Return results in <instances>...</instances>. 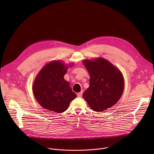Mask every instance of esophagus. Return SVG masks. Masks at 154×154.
Segmentation results:
<instances>
[{"instance_id":"34e87169","label":"esophagus","mask_w":154,"mask_h":154,"mask_svg":"<svg viewBox=\"0 0 154 154\" xmlns=\"http://www.w3.org/2000/svg\"><path fill=\"white\" fill-rule=\"evenodd\" d=\"M77 96H78V97H81L82 96V92H80L78 93V94H77Z\"/></svg>"}]
</instances>
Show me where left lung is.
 Segmentation results:
<instances>
[{"instance_id":"left-lung-1","label":"left lung","mask_w":154,"mask_h":154,"mask_svg":"<svg viewBox=\"0 0 154 154\" xmlns=\"http://www.w3.org/2000/svg\"><path fill=\"white\" fill-rule=\"evenodd\" d=\"M89 73V87L83 94L91 109L101 111L114 106L121 97L124 79L121 72L102 58L84 60Z\"/></svg>"}]
</instances>
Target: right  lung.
I'll list each match as a JSON object with an SVG mask.
<instances>
[{"mask_svg":"<svg viewBox=\"0 0 154 154\" xmlns=\"http://www.w3.org/2000/svg\"><path fill=\"white\" fill-rule=\"evenodd\" d=\"M66 72V66L61 62H51L44 66L35 78L33 93L36 100L44 109L63 112L76 97L69 82L63 78Z\"/></svg>","mask_w":154,"mask_h":154,"instance_id":"obj_1","label":"right lung"}]
</instances>
